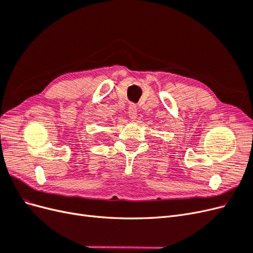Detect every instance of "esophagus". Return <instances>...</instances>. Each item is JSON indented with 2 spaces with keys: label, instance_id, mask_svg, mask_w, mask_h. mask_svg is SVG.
Returning <instances> with one entry per match:
<instances>
[{
  "label": "esophagus",
  "instance_id": "obj_1",
  "mask_svg": "<svg viewBox=\"0 0 253 253\" xmlns=\"http://www.w3.org/2000/svg\"><path fill=\"white\" fill-rule=\"evenodd\" d=\"M127 114H128L129 119H132V120L136 119V117H137V108H136L135 104H129Z\"/></svg>",
  "mask_w": 253,
  "mask_h": 253
}]
</instances>
